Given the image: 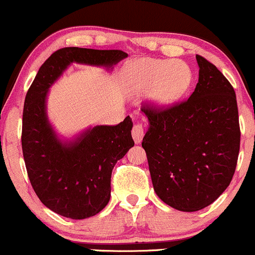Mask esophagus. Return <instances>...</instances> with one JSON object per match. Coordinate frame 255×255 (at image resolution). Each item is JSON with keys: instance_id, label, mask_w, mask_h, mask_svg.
<instances>
[{"instance_id": "esophagus-1", "label": "esophagus", "mask_w": 255, "mask_h": 255, "mask_svg": "<svg viewBox=\"0 0 255 255\" xmlns=\"http://www.w3.org/2000/svg\"><path fill=\"white\" fill-rule=\"evenodd\" d=\"M144 132H146V130H144V127L142 124H137L133 125L132 128V137H133V141L136 142V143H139V142L142 141V138H143L144 136Z\"/></svg>"}]
</instances>
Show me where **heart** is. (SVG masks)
Wrapping results in <instances>:
<instances>
[{"label": "heart", "instance_id": "heart-1", "mask_svg": "<svg viewBox=\"0 0 255 255\" xmlns=\"http://www.w3.org/2000/svg\"><path fill=\"white\" fill-rule=\"evenodd\" d=\"M128 75L137 91L150 92L159 106H169L181 98L192 83V72L181 61L143 58L133 62Z\"/></svg>", "mask_w": 255, "mask_h": 255}]
</instances>
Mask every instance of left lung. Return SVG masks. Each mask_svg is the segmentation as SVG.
Segmentation results:
<instances>
[{
    "mask_svg": "<svg viewBox=\"0 0 255 255\" xmlns=\"http://www.w3.org/2000/svg\"><path fill=\"white\" fill-rule=\"evenodd\" d=\"M192 95L168 107L143 103L149 120L142 139L158 197L181 212L212 204L231 182L240 153L236 94L213 63L196 56Z\"/></svg>",
    "mask_w": 255,
    "mask_h": 255,
    "instance_id": "obj_1",
    "label": "left lung"
}]
</instances>
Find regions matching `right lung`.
<instances>
[{
    "instance_id": "obj_1",
    "label": "right lung",
    "mask_w": 255,
    "mask_h": 255,
    "mask_svg": "<svg viewBox=\"0 0 255 255\" xmlns=\"http://www.w3.org/2000/svg\"><path fill=\"white\" fill-rule=\"evenodd\" d=\"M125 57L119 50L61 48L41 65L26 92L21 148L30 183L48 209L65 218H90L108 204L114 165L135 144L132 122L127 117L114 127H95L72 143H62L46 116V95L70 63L112 67Z\"/></svg>"
}]
</instances>
